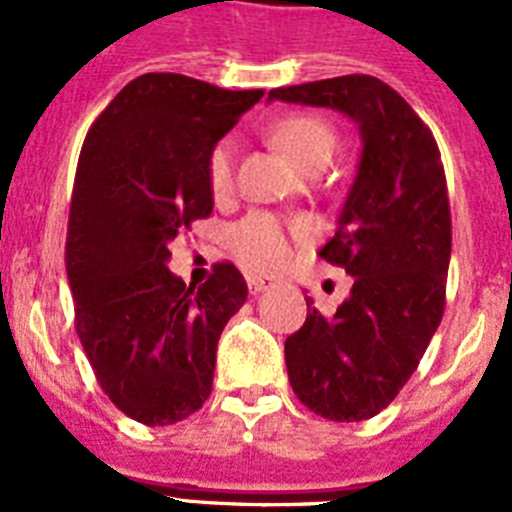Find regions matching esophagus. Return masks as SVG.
I'll return each instance as SVG.
<instances>
[{"instance_id": "34e87169", "label": "esophagus", "mask_w": 512, "mask_h": 512, "mask_svg": "<svg viewBox=\"0 0 512 512\" xmlns=\"http://www.w3.org/2000/svg\"><path fill=\"white\" fill-rule=\"evenodd\" d=\"M273 281L271 279H263V276H249L247 279V287L252 295H260V292H265V289L271 287Z\"/></svg>"}]
</instances>
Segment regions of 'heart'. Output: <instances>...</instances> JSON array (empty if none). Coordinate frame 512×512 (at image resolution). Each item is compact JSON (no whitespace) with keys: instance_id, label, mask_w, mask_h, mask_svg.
I'll use <instances>...</instances> for the list:
<instances>
[{"instance_id":"b5f03b06","label":"heart","mask_w":512,"mask_h":512,"mask_svg":"<svg viewBox=\"0 0 512 512\" xmlns=\"http://www.w3.org/2000/svg\"><path fill=\"white\" fill-rule=\"evenodd\" d=\"M273 140L295 159L300 167L311 170L316 164L335 156L337 132L332 124L316 116H284L273 124ZM207 185L217 201L228 199L236 185V143L220 140L207 156ZM295 228L271 212H252L228 231V249L249 271H276L289 255V241Z\"/></svg>"}]
</instances>
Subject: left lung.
<instances>
[{
    "label": "left lung",
    "mask_w": 512,
    "mask_h": 512,
    "mask_svg": "<svg viewBox=\"0 0 512 512\" xmlns=\"http://www.w3.org/2000/svg\"><path fill=\"white\" fill-rule=\"evenodd\" d=\"M271 100L335 108L358 124L364 148L337 233L319 249L353 276L348 300L284 342L289 385L324 420L380 414L412 377L446 303L452 215L428 124L377 76L350 74L279 87Z\"/></svg>",
    "instance_id": "left-lung-1"
}]
</instances>
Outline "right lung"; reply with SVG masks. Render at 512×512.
Returning a JSON list of instances; mask_svg holds the SVG:
<instances>
[{
  "label": "right lung",
  "instance_id": "add662e5",
  "mask_svg": "<svg viewBox=\"0 0 512 512\" xmlns=\"http://www.w3.org/2000/svg\"><path fill=\"white\" fill-rule=\"evenodd\" d=\"M263 90L143 74L84 138L68 215L66 273L76 335L116 409L148 428L199 412L217 340L247 281L217 263L201 287L170 273V244L212 215L207 156Z\"/></svg>",
  "mask_w": 512,
  "mask_h": 512
}]
</instances>
